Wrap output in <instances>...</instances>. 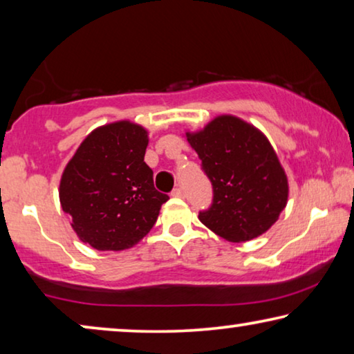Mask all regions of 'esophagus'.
Listing matches in <instances>:
<instances>
[{"label":"esophagus","instance_id":"1","mask_svg":"<svg viewBox=\"0 0 354 354\" xmlns=\"http://www.w3.org/2000/svg\"><path fill=\"white\" fill-rule=\"evenodd\" d=\"M171 195H173V197H176V198H183V197H184L183 189H181V187H175V189H173Z\"/></svg>","mask_w":354,"mask_h":354}]
</instances>
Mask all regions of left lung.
I'll use <instances>...</instances> for the list:
<instances>
[{
    "label": "left lung",
    "instance_id": "obj_1",
    "mask_svg": "<svg viewBox=\"0 0 354 354\" xmlns=\"http://www.w3.org/2000/svg\"><path fill=\"white\" fill-rule=\"evenodd\" d=\"M186 138L214 190L200 222L230 243L266 233L287 206L288 178L265 133L238 116L218 115Z\"/></svg>",
    "mask_w": 354,
    "mask_h": 354
}]
</instances>
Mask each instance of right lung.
<instances>
[{"instance_id":"add662e5","label":"right lung","mask_w":354,"mask_h":354,"mask_svg":"<svg viewBox=\"0 0 354 354\" xmlns=\"http://www.w3.org/2000/svg\"><path fill=\"white\" fill-rule=\"evenodd\" d=\"M148 131L129 120L99 126L77 148L59 181V201L82 243L96 250L138 244L168 195L157 192L145 164Z\"/></svg>"}]
</instances>
